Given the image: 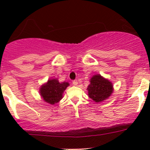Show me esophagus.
<instances>
[{
	"mask_svg": "<svg viewBox=\"0 0 150 150\" xmlns=\"http://www.w3.org/2000/svg\"><path fill=\"white\" fill-rule=\"evenodd\" d=\"M72 84H73L74 86H77V85H78V81H77V80L72 81Z\"/></svg>",
	"mask_w": 150,
	"mask_h": 150,
	"instance_id": "1",
	"label": "esophagus"
}]
</instances>
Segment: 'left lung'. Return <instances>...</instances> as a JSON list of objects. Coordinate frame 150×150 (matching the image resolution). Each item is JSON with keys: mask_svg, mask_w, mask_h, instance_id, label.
Instances as JSON below:
<instances>
[{"mask_svg": "<svg viewBox=\"0 0 150 150\" xmlns=\"http://www.w3.org/2000/svg\"><path fill=\"white\" fill-rule=\"evenodd\" d=\"M90 82L87 88L88 96L96 102H103L112 93V83L104 79L100 75H93Z\"/></svg>", "mask_w": 150, "mask_h": 150, "instance_id": "8db88e82", "label": "left lung"}]
</instances>
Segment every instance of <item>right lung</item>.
<instances>
[{
  "label": "right lung",
  "mask_w": 150,
  "mask_h": 150,
  "mask_svg": "<svg viewBox=\"0 0 150 150\" xmlns=\"http://www.w3.org/2000/svg\"><path fill=\"white\" fill-rule=\"evenodd\" d=\"M68 86L69 83L67 82L60 83L57 79L49 80L46 85L40 88V95L47 103L54 104L61 100L62 93Z\"/></svg>",
  "instance_id": "1"
}]
</instances>
